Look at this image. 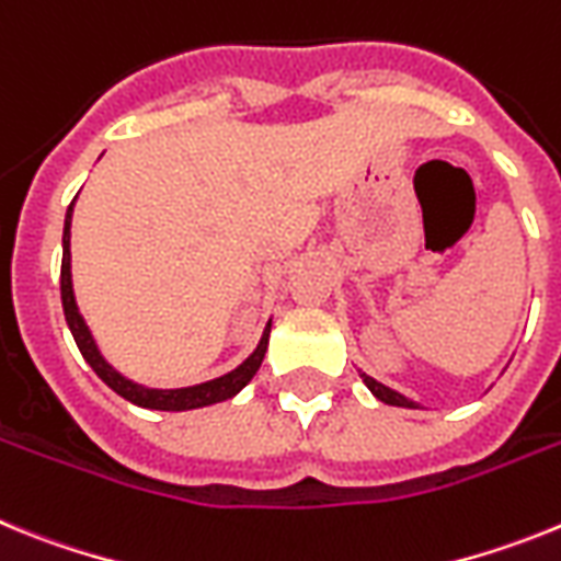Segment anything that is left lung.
<instances>
[{"instance_id": "1", "label": "left lung", "mask_w": 561, "mask_h": 561, "mask_svg": "<svg viewBox=\"0 0 561 561\" xmlns=\"http://www.w3.org/2000/svg\"><path fill=\"white\" fill-rule=\"evenodd\" d=\"M362 381H365L370 393H374L379 401H385V404H396V408H415V401L404 399V396L396 393V390L385 388V385H379V381H376V379H370L368 374H362Z\"/></svg>"}]
</instances>
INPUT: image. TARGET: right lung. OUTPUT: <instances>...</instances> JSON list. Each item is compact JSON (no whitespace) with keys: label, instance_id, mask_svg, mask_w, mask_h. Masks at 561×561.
Wrapping results in <instances>:
<instances>
[{"label":"right lung","instance_id":"add662e5","mask_svg":"<svg viewBox=\"0 0 561 561\" xmlns=\"http://www.w3.org/2000/svg\"><path fill=\"white\" fill-rule=\"evenodd\" d=\"M69 221H72V205H69L67 221H64V257H61L64 317H67V325L69 331H72V336H76V345L83 354V359L92 365V370L106 381L114 393L128 399L131 404H140V408H148V410H193V408H205V404H216V401L230 399V396H236L238 390L244 388L247 381L255 376V370L261 368V362H264L272 323L266 325L264 336H261V342H257L255 354H252L244 365H238L232 374L221 376V379H213V381H205V385H196V388H182V390H151L123 379V376L117 374V370H114L101 354H98L95 340H92L87 323H83L81 314H78L76 295H72V275H69Z\"/></svg>","mask_w":561,"mask_h":561}]
</instances>
